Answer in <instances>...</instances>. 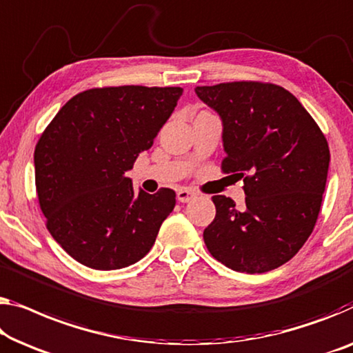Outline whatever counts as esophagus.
<instances>
[{
    "mask_svg": "<svg viewBox=\"0 0 353 353\" xmlns=\"http://www.w3.org/2000/svg\"><path fill=\"white\" fill-rule=\"evenodd\" d=\"M193 198H194V193L192 190H187V188H181V190L177 192V199L181 203H188Z\"/></svg>",
    "mask_w": 353,
    "mask_h": 353,
    "instance_id": "esophagus-1",
    "label": "esophagus"
}]
</instances>
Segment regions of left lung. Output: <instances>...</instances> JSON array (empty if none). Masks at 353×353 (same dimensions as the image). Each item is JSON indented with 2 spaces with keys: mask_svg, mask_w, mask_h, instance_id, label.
<instances>
[{
  "mask_svg": "<svg viewBox=\"0 0 353 353\" xmlns=\"http://www.w3.org/2000/svg\"><path fill=\"white\" fill-rule=\"evenodd\" d=\"M194 93L222 120L225 172L244 177L245 206L215 194V219L203 238L215 260L260 274L301 249L317 222L330 149L303 104L283 87L228 82ZM247 174V176L243 174Z\"/></svg>",
  "mask_w": 353,
  "mask_h": 353,
  "instance_id": "left-lung-1",
  "label": "left lung"
}]
</instances>
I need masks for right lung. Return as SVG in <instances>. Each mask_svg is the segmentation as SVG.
I'll use <instances>...</instances> for the list:
<instances>
[{
    "label": "right lung",
    "instance_id": "obj_1",
    "mask_svg": "<svg viewBox=\"0 0 353 353\" xmlns=\"http://www.w3.org/2000/svg\"><path fill=\"white\" fill-rule=\"evenodd\" d=\"M181 87L122 85L72 97L34 149V179L47 230L92 270L139 261L154 245L176 193H136L125 176L171 117Z\"/></svg>",
    "mask_w": 353,
    "mask_h": 353
}]
</instances>
